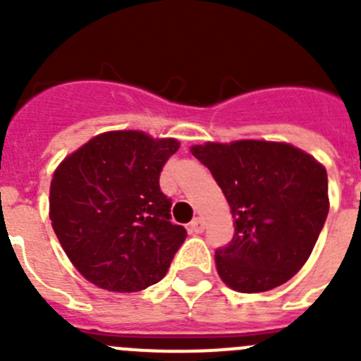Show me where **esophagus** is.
<instances>
[{"label": "esophagus", "mask_w": 361, "mask_h": 361, "mask_svg": "<svg viewBox=\"0 0 361 361\" xmlns=\"http://www.w3.org/2000/svg\"><path fill=\"white\" fill-rule=\"evenodd\" d=\"M190 231L191 233H202L204 231V220L200 219V216H195V219L191 220Z\"/></svg>", "instance_id": "esophagus-1"}]
</instances>
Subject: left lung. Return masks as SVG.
Instances as JSON below:
<instances>
[{
  "instance_id": "left-lung-1",
  "label": "left lung",
  "mask_w": 361,
  "mask_h": 361,
  "mask_svg": "<svg viewBox=\"0 0 361 361\" xmlns=\"http://www.w3.org/2000/svg\"><path fill=\"white\" fill-rule=\"evenodd\" d=\"M191 153L231 208L233 238L215 251L220 279L240 293L288 282L309 258L329 213L324 166L283 142H206Z\"/></svg>"
}]
</instances>
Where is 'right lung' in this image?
I'll list each match as a JSON object with an SVG mask.
<instances>
[{
  "mask_svg": "<svg viewBox=\"0 0 361 361\" xmlns=\"http://www.w3.org/2000/svg\"><path fill=\"white\" fill-rule=\"evenodd\" d=\"M175 139L106 132L59 164L50 184V220L78 271L99 288L132 293L157 283L186 238L171 224L159 186Z\"/></svg>",
  "mask_w": 361,
  "mask_h": 361,
  "instance_id": "add662e5",
  "label": "right lung"
}]
</instances>
